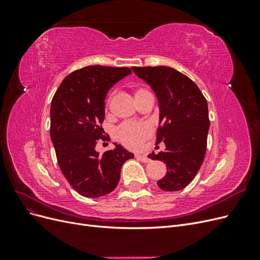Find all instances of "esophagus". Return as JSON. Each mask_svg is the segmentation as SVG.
Segmentation results:
<instances>
[{
  "mask_svg": "<svg viewBox=\"0 0 260 260\" xmlns=\"http://www.w3.org/2000/svg\"><path fill=\"white\" fill-rule=\"evenodd\" d=\"M136 157H137L138 159H140L141 161H143V162H149V161H151V159H149L146 155H137Z\"/></svg>",
  "mask_w": 260,
  "mask_h": 260,
  "instance_id": "34e87169",
  "label": "esophagus"
}]
</instances>
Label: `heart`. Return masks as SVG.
Listing matches in <instances>:
<instances>
[{"instance_id": "b5f03b06", "label": "heart", "mask_w": 260, "mask_h": 260, "mask_svg": "<svg viewBox=\"0 0 260 260\" xmlns=\"http://www.w3.org/2000/svg\"><path fill=\"white\" fill-rule=\"evenodd\" d=\"M148 92L144 89H139L136 91V95H139L141 93ZM151 132L148 124L144 122H124L120 124L116 130V136L118 140L123 143L125 146L129 147H138L142 141L147 138Z\"/></svg>"}]
</instances>
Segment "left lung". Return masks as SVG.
<instances>
[{
	"mask_svg": "<svg viewBox=\"0 0 260 260\" xmlns=\"http://www.w3.org/2000/svg\"><path fill=\"white\" fill-rule=\"evenodd\" d=\"M132 69L151 85L159 104L156 144L164 142L166 149L148 157L166 164L167 174L157 185L168 192L182 190L198 175L205 158L210 125L207 101L190 78L174 68Z\"/></svg>",
	"mask_w": 260,
	"mask_h": 260,
	"instance_id": "obj_1",
	"label": "left lung"
}]
</instances>
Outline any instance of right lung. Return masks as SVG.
<instances>
[{"instance_id": "obj_1", "label": "right lung", "mask_w": 260, "mask_h": 260, "mask_svg": "<svg viewBox=\"0 0 260 260\" xmlns=\"http://www.w3.org/2000/svg\"><path fill=\"white\" fill-rule=\"evenodd\" d=\"M128 67L86 66L69 74L51 104L50 135L62 175L75 191L96 199L114 191L120 170L133 154L120 144L100 155L108 90L125 76Z\"/></svg>"}]
</instances>
